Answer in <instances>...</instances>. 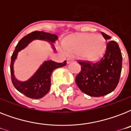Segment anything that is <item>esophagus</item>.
<instances>
[{
	"mask_svg": "<svg viewBox=\"0 0 131 131\" xmlns=\"http://www.w3.org/2000/svg\"><path fill=\"white\" fill-rule=\"evenodd\" d=\"M73 62V60L72 59V58H67V64L71 63V62Z\"/></svg>",
	"mask_w": 131,
	"mask_h": 131,
	"instance_id": "34e87169",
	"label": "esophagus"
}]
</instances>
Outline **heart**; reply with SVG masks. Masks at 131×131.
Masks as SVG:
<instances>
[{
  "mask_svg": "<svg viewBox=\"0 0 131 131\" xmlns=\"http://www.w3.org/2000/svg\"><path fill=\"white\" fill-rule=\"evenodd\" d=\"M62 46V51L68 54H78L86 61H96L105 51L106 42L102 35L84 33L67 38Z\"/></svg>",
  "mask_w": 131,
  "mask_h": 131,
  "instance_id": "obj_1",
  "label": "heart"
}]
</instances>
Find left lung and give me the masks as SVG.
<instances>
[{
  "instance_id": "left-lung-1",
  "label": "left lung",
  "mask_w": 131,
  "mask_h": 131,
  "mask_svg": "<svg viewBox=\"0 0 131 131\" xmlns=\"http://www.w3.org/2000/svg\"><path fill=\"white\" fill-rule=\"evenodd\" d=\"M105 40L111 39L101 32ZM81 71L75 78L78 86L84 93L90 96L99 97L112 92L120 80L122 56L118 44L109 41L105 54L95 63L80 61Z\"/></svg>"
}]
</instances>
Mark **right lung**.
<instances>
[{"mask_svg": "<svg viewBox=\"0 0 131 131\" xmlns=\"http://www.w3.org/2000/svg\"><path fill=\"white\" fill-rule=\"evenodd\" d=\"M58 39V36L54 34H50L43 31H34L24 37L16 45L11 56L10 65L11 81L14 87L26 96L35 99L43 97L50 89L51 73L56 68L62 67L65 66L67 64V61L65 60L62 63H58L52 60L45 61L31 78L25 82H20L15 79L13 71V64L15 60L17 58V53L21 49H24L33 40L47 41L50 42L51 45L53 46L52 43H54ZM53 49H55V48L53 47Z\"/></svg>", "mask_w": 131, "mask_h": 131, "instance_id": "1", "label": "right lung"}]
</instances>
